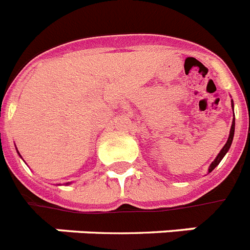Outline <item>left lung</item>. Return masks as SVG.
Returning a JSON list of instances; mask_svg holds the SVG:
<instances>
[{
	"label": "left lung",
	"instance_id": "1",
	"mask_svg": "<svg viewBox=\"0 0 250 250\" xmlns=\"http://www.w3.org/2000/svg\"><path fill=\"white\" fill-rule=\"evenodd\" d=\"M231 107H232V111H234V102L231 101ZM235 116V115H234ZM234 133H235V117L232 119V124H231V129H230V134H229V138H228V142H226V144H225L224 147H222V149L220 150V153L217 154V157L214 158L213 162H212L211 165H209V168H208V174L209 172H212V171L217 167V165L220 164L222 161V158L225 157V154L228 153L229 149H230V147H231V143H232V139H234Z\"/></svg>",
	"mask_w": 250,
	"mask_h": 250
}]
</instances>
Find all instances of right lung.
I'll list each match as a JSON object with an SVG mask.
<instances>
[{
    "instance_id": "right-lung-1",
    "label": "right lung",
    "mask_w": 250,
    "mask_h": 250,
    "mask_svg": "<svg viewBox=\"0 0 250 250\" xmlns=\"http://www.w3.org/2000/svg\"><path fill=\"white\" fill-rule=\"evenodd\" d=\"M18 153H19V152H18ZM19 156H20V153H19ZM66 184H70V183H66Z\"/></svg>"
}]
</instances>
